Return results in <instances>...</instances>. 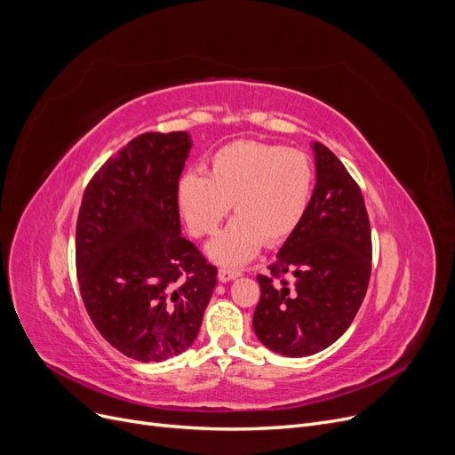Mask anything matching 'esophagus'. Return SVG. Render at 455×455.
<instances>
[{
    "mask_svg": "<svg viewBox=\"0 0 455 455\" xmlns=\"http://www.w3.org/2000/svg\"><path fill=\"white\" fill-rule=\"evenodd\" d=\"M239 275H241L239 270H228V268L219 270V279L222 281V283H228V281H231V279H235V277H239Z\"/></svg>",
    "mask_w": 455,
    "mask_h": 455,
    "instance_id": "1",
    "label": "esophagus"
}]
</instances>
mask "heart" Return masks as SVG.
<instances>
[{
  "label": "heart",
  "mask_w": 455,
  "mask_h": 455,
  "mask_svg": "<svg viewBox=\"0 0 455 455\" xmlns=\"http://www.w3.org/2000/svg\"><path fill=\"white\" fill-rule=\"evenodd\" d=\"M315 185L311 159L298 149L235 140L209 159V176L188 170L176 187L181 219L194 236L211 235L231 204L235 219L205 251L214 263L243 267L268 246L283 243L307 212Z\"/></svg>",
  "instance_id": "heart-1"
}]
</instances>
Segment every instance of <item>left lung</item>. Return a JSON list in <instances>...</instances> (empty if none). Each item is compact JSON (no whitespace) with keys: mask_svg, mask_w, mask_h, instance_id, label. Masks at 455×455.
<instances>
[{"mask_svg":"<svg viewBox=\"0 0 455 455\" xmlns=\"http://www.w3.org/2000/svg\"><path fill=\"white\" fill-rule=\"evenodd\" d=\"M316 185L304 220L259 274L257 339L285 357L331 346L354 322L372 267L371 222L361 188L333 151L313 142ZM276 281L274 282L273 279Z\"/></svg>","mask_w":455,"mask_h":455,"instance_id":"obj_1","label":"left lung"}]
</instances>
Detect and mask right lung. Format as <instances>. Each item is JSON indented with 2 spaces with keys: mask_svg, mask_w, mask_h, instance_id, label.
<instances>
[{
  "mask_svg": "<svg viewBox=\"0 0 455 455\" xmlns=\"http://www.w3.org/2000/svg\"><path fill=\"white\" fill-rule=\"evenodd\" d=\"M192 148L187 132L144 133L91 180L76 228L83 304L124 355L151 363L198 337L216 267L181 236L176 187Z\"/></svg>",
  "mask_w": 455,
  "mask_h": 455,
  "instance_id": "1",
  "label": "right lung"
}]
</instances>
